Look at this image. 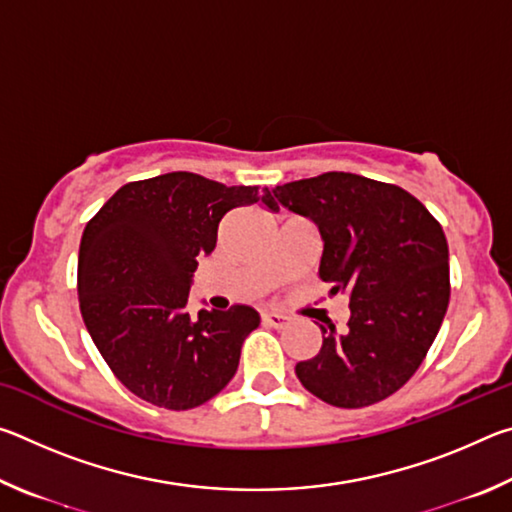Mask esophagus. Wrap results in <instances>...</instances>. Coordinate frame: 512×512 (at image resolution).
I'll return each instance as SVG.
<instances>
[{"instance_id":"obj_1","label":"esophagus","mask_w":512,"mask_h":512,"mask_svg":"<svg viewBox=\"0 0 512 512\" xmlns=\"http://www.w3.org/2000/svg\"><path fill=\"white\" fill-rule=\"evenodd\" d=\"M262 320H264L266 325H271L275 329H282V327L289 325V318L284 316V314H277V311H264Z\"/></svg>"}]
</instances>
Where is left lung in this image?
Wrapping results in <instances>:
<instances>
[{"mask_svg": "<svg viewBox=\"0 0 512 512\" xmlns=\"http://www.w3.org/2000/svg\"><path fill=\"white\" fill-rule=\"evenodd\" d=\"M273 196L318 225V277L350 296L348 327L320 325L323 345L314 359L298 363V379L339 409L386 400L420 368L443 325L449 305L443 228L406 189L357 173L327 171L277 185Z\"/></svg>", "mask_w": 512, "mask_h": 512, "instance_id": "8db88e82", "label": "left lung"}]
</instances>
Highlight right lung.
Returning <instances> with one entry per match:
<instances>
[{
    "instance_id": "add662e5",
    "label": "right lung",
    "mask_w": 512,
    "mask_h": 512,
    "mask_svg": "<svg viewBox=\"0 0 512 512\" xmlns=\"http://www.w3.org/2000/svg\"><path fill=\"white\" fill-rule=\"evenodd\" d=\"M257 201L277 207L268 189L173 171L117 189L85 225L83 323L115 377L144 402L196 409L235 377L241 343L259 314L232 305L192 316L187 298L198 257L214 250L223 216Z\"/></svg>"
}]
</instances>
